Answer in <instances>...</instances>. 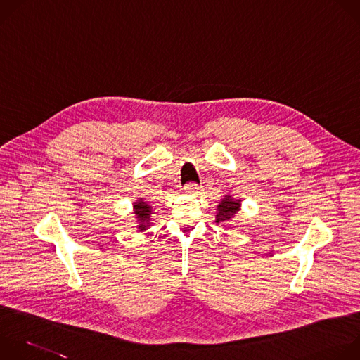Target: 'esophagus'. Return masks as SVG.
I'll use <instances>...</instances> for the list:
<instances>
[{"label": "esophagus", "instance_id": "obj_1", "mask_svg": "<svg viewBox=\"0 0 360 360\" xmlns=\"http://www.w3.org/2000/svg\"><path fill=\"white\" fill-rule=\"evenodd\" d=\"M185 191H186L188 193H196V192H199V186H198L196 184H186Z\"/></svg>", "mask_w": 360, "mask_h": 360}]
</instances>
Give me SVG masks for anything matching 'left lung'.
Segmentation results:
<instances>
[{"instance_id": "8db88e82", "label": "left lung", "mask_w": 360, "mask_h": 360, "mask_svg": "<svg viewBox=\"0 0 360 360\" xmlns=\"http://www.w3.org/2000/svg\"><path fill=\"white\" fill-rule=\"evenodd\" d=\"M240 207H242V199H238L228 192L224 196V199L218 203L215 222L218 225L221 224L224 228H232L231 222L232 219H235L236 214L240 211Z\"/></svg>"}]
</instances>
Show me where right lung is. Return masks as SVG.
I'll use <instances>...</instances> for the list:
<instances>
[{"label": "right lung", "mask_w": 360, "mask_h": 360, "mask_svg": "<svg viewBox=\"0 0 360 360\" xmlns=\"http://www.w3.org/2000/svg\"><path fill=\"white\" fill-rule=\"evenodd\" d=\"M132 214L136 221L135 228L138 229V232H143L149 229V226H152V214H153L152 205L143 198H138L132 203Z\"/></svg>", "instance_id": "1"}]
</instances>
